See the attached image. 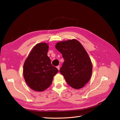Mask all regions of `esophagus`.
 Returning a JSON list of instances; mask_svg holds the SVG:
<instances>
[{
  "label": "esophagus",
  "instance_id": "34e87169",
  "mask_svg": "<svg viewBox=\"0 0 120 120\" xmlns=\"http://www.w3.org/2000/svg\"><path fill=\"white\" fill-rule=\"evenodd\" d=\"M56 68H57L58 69V70H60V66H57V67H56Z\"/></svg>",
  "mask_w": 120,
  "mask_h": 120
}]
</instances>
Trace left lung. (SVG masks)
Wrapping results in <instances>:
<instances>
[{"instance_id": "left-lung-1", "label": "left lung", "mask_w": 120, "mask_h": 120, "mask_svg": "<svg viewBox=\"0 0 120 120\" xmlns=\"http://www.w3.org/2000/svg\"><path fill=\"white\" fill-rule=\"evenodd\" d=\"M56 48L64 59L60 74L72 88H82L89 81L93 70L91 60L84 48L75 39L57 42Z\"/></svg>"}]
</instances>
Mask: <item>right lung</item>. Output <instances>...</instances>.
Returning a JSON list of instances; mask_svg holds the SVG:
<instances>
[{
	"label": "right lung",
	"mask_w": 120,
	"mask_h": 120,
	"mask_svg": "<svg viewBox=\"0 0 120 120\" xmlns=\"http://www.w3.org/2000/svg\"><path fill=\"white\" fill-rule=\"evenodd\" d=\"M49 45L39 43L32 49L23 65V76L30 88L42 92L52 84L53 78L59 71L48 56Z\"/></svg>",
	"instance_id": "right-lung-1"
}]
</instances>
